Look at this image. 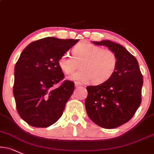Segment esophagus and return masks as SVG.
<instances>
[{
    "mask_svg": "<svg viewBox=\"0 0 154 154\" xmlns=\"http://www.w3.org/2000/svg\"><path fill=\"white\" fill-rule=\"evenodd\" d=\"M75 88H81V87H82V86H81V83H79V82H75Z\"/></svg>",
    "mask_w": 154,
    "mask_h": 154,
    "instance_id": "1",
    "label": "esophagus"
}]
</instances>
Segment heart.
Listing matches in <instances>:
<instances>
[{
    "label": "heart",
    "mask_w": 154,
    "mask_h": 154,
    "mask_svg": "<svg viewBox=\"0 0 154 154\" xmlns=\"http://www.w3.org/2000/svg\"><path fill=\"white\" fill-rule=\"evenodd\" d=\"M72 52L73 56L65 53L58 60L60 68L67 75L73 73L81 63V71L68 77L69 80L79 83L93 81L96 84H100L109 80L116 70L118 57L110 49H103L98 45L83 41L75 45Z\"/></svg>",
    "instance_id": "obj_1"
}]
</instances>
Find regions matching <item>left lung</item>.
Returning a JSON list of instances; mask_svg holds the SVG:
<instances>
[{
  "label": "left lung",
  "instance_id": "obj_1",
  "mask_svg": "<svg viewBox=\"0 0 154 154\" xmlns=\"http://www.w3.org/2000/svg\"><path fill=\"white\" fill-rule=\"evenodd\" d=\"M93 43L105 45L114 51L118 66L106 82L86 87L87 114L102 128H117L128 122L141 104L143 75L136 58L122 45L109 40Z\"/></svg>",
  "mask_w": 154,
  "mask_h": 154
}]
</instances>
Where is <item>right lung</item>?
Wrapping results in <instances>:
<instances>
[{"instance_id": "right-lung-1", "label": "right lung", "mask_w": 154, "mask_h": 154, "mask_svg": "<svg viewBox=\"0 0 154 154\" xmlns=\"http://www.w3.org/2000/svg\"><path fill=\"white\" fill-rule=\"evenodd\" d=\"M79 39L47 37L30 43L22 51L14 69L13 96L19 116L28 124L46 128L61 116L74 91V83L64 81L58 60Z\"/></svg>"}]
</instances>
